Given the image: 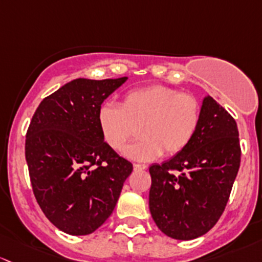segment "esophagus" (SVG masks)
Listing matches in <instances>:
<instances>
[{
  "instance_id": "34e87169",
  "label": "esophagus",
  "mask_w": 262,
  "mask_h": 262,
  "mask_svg": "<svg viewBox=\"0 0 262 262\" xmlns=\"http://www.w3.org/2000/svg\"><path fill=\"white\" fill-rule=\"evenodd\" d=\"M147 165L145 164H134V170L139 171V170H146Z\"/></svg>"
}]
</instances>
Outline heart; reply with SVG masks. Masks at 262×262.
<instances>
[{
    "instance_id": "1",
    "label": "heart",
    "mask_w": 262,
    "mask_h": 262,
    "mask_svg": "<svg viewBox=\"0 0 262 262\" xmlns=\"http://www.w3.org/2000/svg\"><path fill=\"white\" fill-rule=\"evenodd\" d=\"M104 141L115 150L141 130L142 139L123 154L136 161L175 155L190 144L201 123V103L191 94L166 85H151L125 94L121 106L104 102L97 115Z\"/></svg>"
}]
</instances>
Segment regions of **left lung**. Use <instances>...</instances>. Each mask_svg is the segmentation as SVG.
I'll return each instance as SVG.
<instances>
[{
  "mask_svg": "<svg viewBox=\"0 0 262 262\" xmlns=\"http://www.w3.org/2000/svg\"><path fill=\"white\" fill-rule=\"evenodd\" d=\"M239 161L236 121L206 96L201 123L190 144L149 169V207L159 230L183 241L207 233L225 211Z\"/></svg>",
  "mask_w": 262,
  "mask_h": 262,
  "instance_id": "obj_1",
  "label": "left lung"
}]
</instances>
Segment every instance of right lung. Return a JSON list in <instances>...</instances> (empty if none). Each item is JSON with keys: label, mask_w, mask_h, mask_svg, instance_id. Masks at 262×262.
I'll return each mask as SVG.
<instances>
[{"label": "right lung", "mask_w": 262, "mask_h": 262, "mask_svg": "<svg viewBox=\"0 0 262 262\" xmlns=\"http://www.w3.org/2000/svg\"><path fill=\"white\" fill-rule=\"evenodd\" d=\"M127 80L78 78L44 98L26 134L25 156L35 198L48 220L73 236L111 215L132 164L104 142L98 110Z\"/></svg>", "instance_id": "obj_1"}]
</instances>
